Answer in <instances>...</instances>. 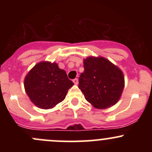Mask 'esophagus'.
Instances as JSON below:
<instances>
[{
	"label": "esophagus",
	"instance_id": "1",
	"mask_svg": "<svg viewBox=\"0 0 152 152\" xmlns=\"http://www.w3.org/2000/svg\"><path fill=\"white\" fill-rule=\"evenodd\" d=\"M73 82L74 83V85H77L78 84H79V80H78V79H74L73 80Z\"/></svg>",
	"mask_w": 152,
	"mask_h": 152
}]
</instances>
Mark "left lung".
<instances>
[{"instance_id":"1","label":"left lung","mask_w":152,"mask_h":152,"mask_svg":"<svg viewBox=\"0 0 152 152\" xmlns=\"http://www.w3.org/2000/svg\"><path fill=\"white\" fill-rule=\"evenodd\" d=\"M85 71L79 79V88L95 108L104 110L115 105L124 88L122 70L103 56L84 59Z\"/></svg>"}]
</instances>
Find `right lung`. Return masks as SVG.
Segmentation results:
<instances>
[{"label":"right lung","instance_id":"obj_1","mask_svg":"<svg viewBox=\"0 0 152 152\" xmlns=\"http://www.w3.org/2000/svg\"><path fill=\"white\" fill-rule=\"evenodd\" d=\"M73 85L65 70L56 62L42 61L32 67L24 79V87L31 102L43 110L52 109L65 99Z\"/></svg>","mask_w":152,"mask_h":152}]
</instances>
